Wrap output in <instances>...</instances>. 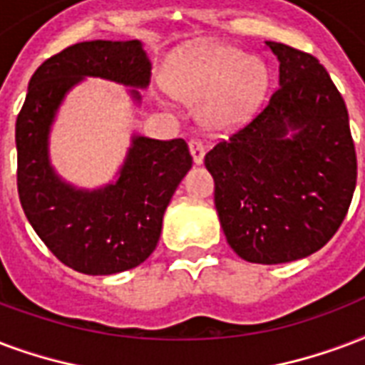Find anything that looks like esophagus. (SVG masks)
<instances>
[{
    "instance_id": "esophagus-1",
    "label": "esophagus",
    "mask_w": 365,
    "mask_h": 365,
    "mask_svg": "<svg viewBox=\"0 0 365 365\" xmlns=\"http://www.w3.org/2000/svg\"><path fill=\"white\" fill-rule=\"evenodd\" d=\"M189 151H191V157H193L195 164H202L207 147H205V143H202L201 139H191V141H189Z\"/></svg>"
}]
</instances>
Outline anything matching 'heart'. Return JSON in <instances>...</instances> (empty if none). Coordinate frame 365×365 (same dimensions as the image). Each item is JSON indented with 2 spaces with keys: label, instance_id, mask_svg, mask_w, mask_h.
Listing matches in <instances>:
<instances>
[{
  "label": "heart",
  "instance_id": "heart-1",
  "mask_svg": "<svg viewBox=\"0 0 365 365\" xmlns=\"http://www.w3.org/2000/svg\"><path fill=\"white\" fill-rule=\"evenodd\" d=\"M268 71L230 46L189 49L178 61L168 88L180 101L199 105L202 124L232 130L255 115L268 90Z\"/></svg>",
  "mask_w": 365,
  "mask_h": 365
}]
</instances>
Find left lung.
Masks as SVG:
<instances>
[{
  "instance_id": "1",
  "label": "left lung",
  "mask_w": 365,
  "mask_h": 365,
  "mask_svg": "<svg viewBox=\"0 0 365 365\" xmlns=\"http://www.w3.org/2000/svg\"><path fill=\"white\" fill-rule=\"evenodd\" d=\"M266 46L279 61V88L205 166L230 247L247 262L283 264L337 233L354 195L356 151L344 99L319 61Z\"/></svg>"
}]
</instances>
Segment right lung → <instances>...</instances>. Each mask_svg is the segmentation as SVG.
Segmentation results:
<instances>
[{"mask_svg":"<svg viewBox=\"0 0 365 365\" xmlns=\"http://www.w3.org/2000/svg\"><path fill=\"white\" fill-rule=\"evenodd\" d=\"M86 76L147 88L151 61L139 40L74 43L43 61L16 116V187L30 226L61 262L80 274L110 275L149 258L164 210L193 164L183 139L133 135L116 182L78 189L49 160V132L68 91ZM141 101L138 90H130Z\"/></svg>","mask_w":365,"mask_h":365,"instance_id":"1","label":"right lung"}]
</instances>
